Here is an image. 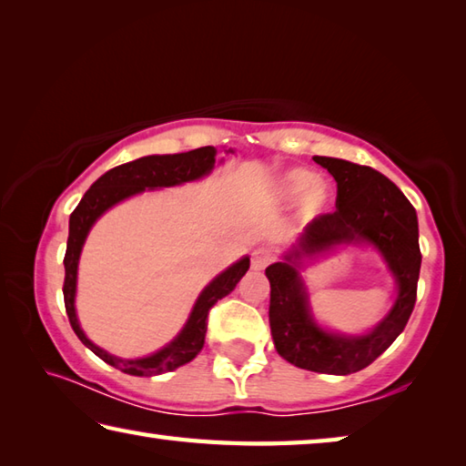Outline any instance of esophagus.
I'll return each mask as SVG.
<instances>
[{
    "mask_svg": "<svg viewBox=\"0 0 466 466\" xmlns=\"http://www.w3.org/2000/svg\"><path fill=\"white\" fill-rule=\"evenodd\" d=\"M271 252L269 250H265V248H257L255 252H252V261H250V267L255 271H261V269H265L267 265L271 263Z\"/></svg>",
    "mask_w": 466,
    "mask_h": 466,
    "instance_id": "1",
    "label": "esophagus"
}]
</instances>
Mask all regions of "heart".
I'll return each instance as SVG.
<instances>
[{"mask_svg":"<svg viewBox=\"0 0 466 466\" xmlns=\"http://www.w3.org/2000/svg\"><path fill=\"white\" fill-rule=\"evenodd\" d=\"M281 188H283V193L289 197L306 193V197H304L306 214H319V211L327 208V203L330 199L329 187L322 183H314L312 172L302 170V168L288 172V175L281 180Z\"/></svg>","mask_w":466,"mask_h":466,"instance_id":"obj_1","label":"heart"}]
</instances>
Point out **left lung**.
I'll use <instances>...</instances> for the list:
<instances>
[{"mask_svg": "<svg viewBox=\"0 0 466 466\" xmlns=\"http://www.w3.org/2000/svg\"><path fill=\"white\" fill-rule=\"evenodd\" d=\"M314 162L337 180V209L314 218L299 236L298 247L286 255V261L265 269L271 283L269 325L275 350L289 364L310 372L345 376L372 364L403 333L417 298L420 230L413 205L378 170L325 156H314ZM351 239L372 241L400 283L398 302L390 317L364 338L330 336L313 325L293 265L302 254Z\"/></svg>", "mask_w": 466, "mask_h": 466, "instance_id": "obj_1", "label": "left lung"}]
</instances>
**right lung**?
Here are the masks:
<instances>
[{
    "mask_svg": "<svg viewBox=\"0 0 466 466\" xmlns=\"http://www.w3.org/2000/svg\"><path fill=\"white\" fill-rule=\"evenodd\" d=\"M218 149L214 146H205L191 149L185 154H172V156H146L139 160H133L121 167L110 168L105 172L96 183H94L77 208L69 216V238H67V250L63 265H66V279H63V302H66V312L72 325L74 333L80 337V341L88 347L90 351L106 361L108 366L121 370L125 374L131 376H156L168 370H175L178 366H185L191 361L197 353L201 351L205 343V330H208V314L218 299L230 294L236 288V283L242 279V275L248 271L250 258L244 257L238 263H234L230 269H226L222 275L209 283L208 288L201 291L199 299H197L195 309L191 312V319L180 330V335L170 345L164 347L154 356L141 358V360H119L110 353L102 351L100 347L94 345L84 330L77 325L76 309H74V296H76V275H77V258H80L82 244L88 236L92 224L105 214L108 208L119 203L127 197L141 193L144 188H156V187H172L187 183V180H195L214 168Z\"/></svg>",
    "mask_w": 466,
    "mask_h": 466,
    "instance_id": "right-lung-1",
    "label": "right lung"
}]
</instances>
